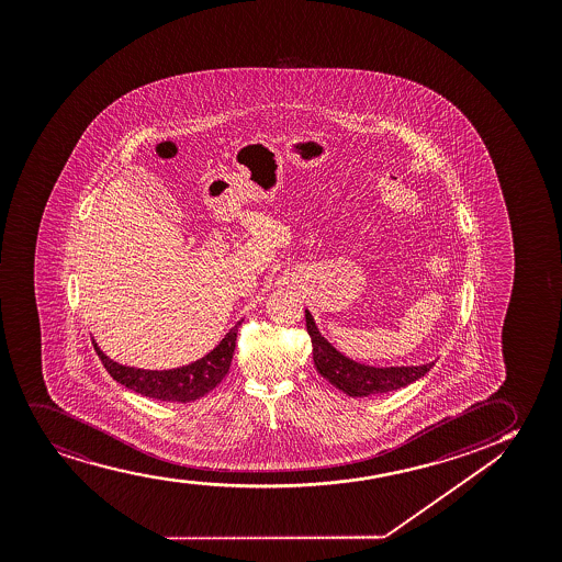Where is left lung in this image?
Masks as SVG:
<instances>
[{"instance_id":"8db88e82","label":"left lung","mask_w":562,"mask_h":562,"mask_svg":"<svg viewBox=\"0 0 562 562\" xmlns=\"http://www.w3.org/2000/svg\"><path fill=\"white\" fill-rule=\"evenodd\" d=\"M306 331L311 335L312 358L318 373L331 382L335 389L342 390L352 397L386 394L403 389L416 379H420L434 368V361L426 366H407V368H368L348 360L342 353L319 335L318 327L306 311Z\"/></svg>"}]
</instances>
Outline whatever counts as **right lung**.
Wrapping results in <instances>:
<instances>
[{
  "label": "right lung",
  "mask_w": 562,
  "mask_h": 562,
  "mask_svg": "<svg viewBox=\"0 0 562 562\" xmlns=\"http://www.w3.org/2000/svg\"><path fill=\"white\" fill-rule=\"evenodd\" d=\"M238 326L240 322L223 337L222 342L209 356L189 363L186 368L170 369V371L126 368L111 361L97 347V342L92 345L98 358L104 363L105 371L126 389L160 402L189 403L209 394L210 390H214L223 381V376L229 373Z\"/></svg>",
  "instance_id": "right-lung-1"
}]
</instances>
